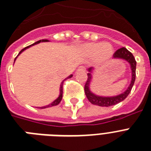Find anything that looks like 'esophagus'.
Listing matches in <instances>:
<instances>
[{
	"label": "esophagus",
	"instance_id": "1",
	"mask_svg": "<svg viewBox=\"0 0 151 151\" xmlns=\"http://www.w3.org/2000/svg\"><path fill=\"white\" fill-rule=\"evenodd\" d=\"M78 72H80V71H86V67L85 66H79L77 69Z\"/></svg>",
	"mask_w": 151,
	"mask_h": 151
}]
</instances>
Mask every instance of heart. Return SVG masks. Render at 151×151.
Segmentation results:
<instances>
[{
    "label": "heart",
    "mask_w": 151,
    "mask_h": 151,
    "mask_svg": "<svg viewBox=\"0 0 151 151\" xmlns=\"http://www.w3.org/2000/svg\"><path fill=\"white\" fill-rule=\"evenodd\" d=\"M79 51L86 57H92L95 65H105L112 59L114 50L109 42H91L81 45Z\"/></svg>",
    "instance_id": "heart-1"
}]
</instances>
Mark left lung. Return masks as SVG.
I'll return each mask as SVG.
<instances>
[{"instance_id":"obj_1","label":"left lung","mask_w":151,"mask_h":151,"mask_svg":"<svg viewBox=\"0 0 151 151\" xmlns=\"http://www.w3.org/2000/svg\"><path fill=\"white\" fill-rule=\"evenodd\" d=\"M113 57H114V59H120V60H125L130 64L131 69V84L129 85L128 88L126 89V91L122 92V94L115 95V96L105 97V96H99V95H95L93 92H91V90H90V84H91V79H92V74L91 73H92V71L94 69L92 67H90L89 69H88V73L87 74L88 75V79H87L86 85H85V93H86V97L88 99V101L93 105H99V106L101 107H109L116 105V104L124 101L127 97V95H129L131 89H132V87L134 84L137 63H136V60L134 57L133 54L131 53L130 51H128L126 48L122 47V48L118 49L114 52Z\"/></svg>"}]
</instances>
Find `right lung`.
I'll return each mask as SVG.
<instances>
[{
	"label": "right lung",
	"mask_w": 151,
	"mask_h": 151,
	"mask_svg": "<svg viewBox=\"0 0 151 151\" xmlns=\"http://www.w3.org/2000/svg\"><path fill=\"white\" fill-rule=\"evenodd\" d=\"M48 41H49L48 40H40L37 41V42H34V43H33V44L30 45V46H27V47H25V48L23 49V50H22L21 51H20V52H19V54H18V56H19V55H20V54L22 52H24V50H27V49L29 48V47H30V46H33V45L38 44V43H40V42H48ZM17 57L15 58V60H16V59H17ZM14 61H15V60H14ZM72 77H73V75H70V76H69L67 77L66 78H72ZM66 78H65V79H66ZM65 79H64V80H63V82H61V85H60V95H59V97H58L57 99H56V100H54V101H52V102L51 103V104H50V105H46V106H43V107H39V109H46V108H50V107L56 106V105H59V104H60V101H61L62 99H63V82H64V81H65Z\"/></svg>",
	"instance_id": "right-lung-1"
}]
</instances>
